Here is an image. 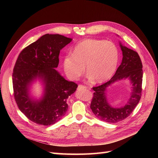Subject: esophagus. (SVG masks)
I'll return each instance as SVG.
<instances>
[{
    "label": "esophagus",
    "instance_id": "obj_1",
    "mask_svg": "<svg viewBox=\"0 0 158 158\" xmlns=\"http://www.w3.org/2000/svg\"><path fill=\"white\" fill-rule=\"evenodd\" d=\"M86 89V87L85 86V85H79L78 86V89L80 90V89Z\"/></svg>",
    "mask_w": 158,
    "mask_h": 158
}]
</instances>
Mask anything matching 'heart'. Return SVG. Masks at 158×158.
Here are the masks:
<instances>
[{"label":"heart","instance_id":"obj_1","mask_svg":"<svg viewBox=\"0 0 158 158\" xmlns=\"http://www.w3.org/2000/svg\"><path fill=\"white\" fill-rule=\"evenodd\" d=\"M118 61V51L113 43L87 39L75 46L73 55L63 60L65 73L72 80H78L86 69L89 78L102 83L112 77Z\"/></svg>","mask_w":158,"mask_h":158}]
</instances>
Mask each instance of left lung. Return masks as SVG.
<instances>
[{
	"instance_id": "1",
	"label": "left lung",
	"mask_w": 158,
	"mask_h": 158,
	"mask_svg": "<svg viewBox=\"0 0 158 158\" xmlns=\"http://www.w3.org/2000/svg\"><path fill=\"white\" fill-rule=\"evenodd\" d=\"M123 52V60L115 74L105 84L94 87V96L90 108L96 117L109 123H115L128 117L133 111L142 95V64L138 52L123 45L120 43ZM127 78L133 86L130 99L125 106L114 108L108 104L106 96V88L118 80Z\"/></svg>"
}]
</instances>
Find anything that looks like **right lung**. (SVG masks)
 <instances>
[{"label": "right lung", "mask_w": 158, "mask_h": 158, "mask_svg": "<svg viewBox=\"0 0 158 158\" xmlns=\"http://www.w3.org/2000/svg\"><path fill=\"white\" fill-rule=\"evenodd\" d=\"M59 34H45L23 49L13 70L14 96L19 109L38 125L49 126L58 122L68 110L66 99L78 85L62 76L58 66L60 51L72 41ZM38 78L44 85L41 99L29 95L31 84Z\"/></svg>", "instance_id": "add662e5"}]
</instances>
